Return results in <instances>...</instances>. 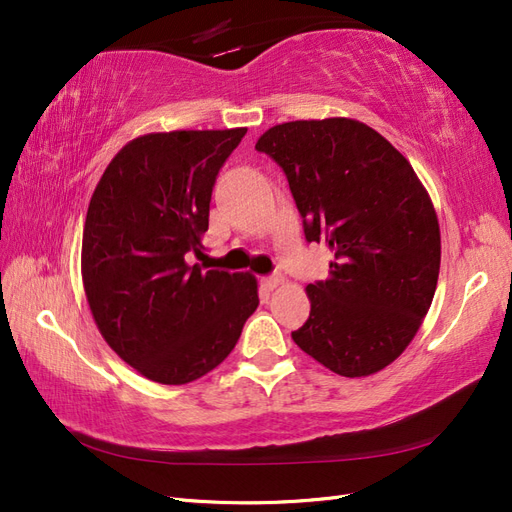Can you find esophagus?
Returning a JSON list of instances; mask_svg holds the SVG:
<instances>
[{
    "instance_id": "obj_1",
    "label": "esophagus",
    "mask_w": 512,
    "mask_h": 512,
    "mask_svg": "<svg viewBox=\"0 0 512 512\" xmlns=\"http://www.w3.org/2000/svg\"><path fill=\"white\" fill-rule=\"evenodd\" d=\"M260 284H262V288L271 292V290H275L277 286L282 284V275H269V277H262Z\"/></svg>"
}]
</instances>
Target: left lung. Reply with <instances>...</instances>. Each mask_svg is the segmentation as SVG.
<instances>
[{
	"label": "left lung",
	"instance_id": "left-lung-1",
	"mask_svg": "<svg viewBox=\"0 0 512 512\" xmlns=\"http://www.w3.org/2000/svg\"><path fill=\"white\" fill-rule=\"evenodd\" d=\"M256 149L286 173L305 239L327 243L329 277L307 284L303 352L346 378L391 365L429 312L440 273L436 209L382 134L346 117L288 121Z\"/></svg>",
	"mask_w": 512,
	"mask_h": 512
}]
</instances>
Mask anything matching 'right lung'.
Segmentation results:
<instances>
[{"label":"right lung","mask_w":512,"mask_h":512,"mask_svg":"<svg viewBox=\"0 0 512 512\" xmlns=\"http://www.w3.org/2000/svg\"><path fill=\"white\" fill-rule=\"evenodd\" d=\"M245 132L138 136L91 196L81 250L89 309L106 344L153 382L209 374L258 307L254 275L192 265L205 258L215 177Z\"/></svg>","instance_id":"add662e5"}]
</instances>
